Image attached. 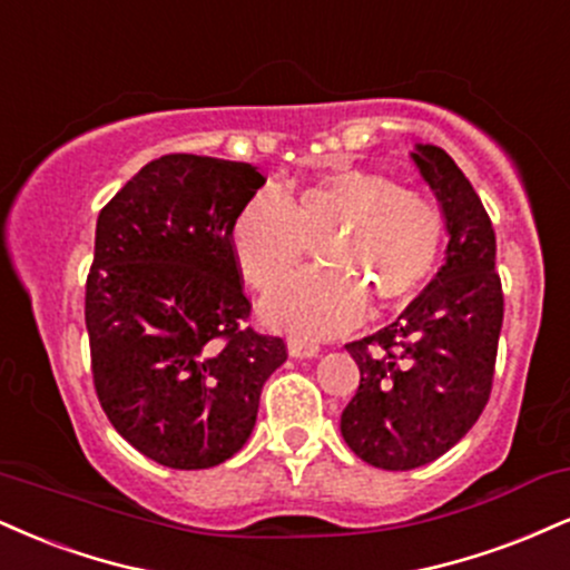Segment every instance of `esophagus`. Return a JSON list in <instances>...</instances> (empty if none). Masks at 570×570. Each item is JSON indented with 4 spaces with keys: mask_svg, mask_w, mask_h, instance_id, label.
<instances>
[{
    "mask_svg": "<svg viewBox=\"0 0 570 570\" xmlns=\"http://www.w3.org/2000/svg\"><path fill=\"white\" fill-rule=\"evenodd\" d=\"M318 345L303 340H289V355L292 358H318Z\"/></svg>",
    "mask_w": 570,
    "mask_h": 570,
    "instance_id": "obj_1",
    "label": "esophagus"
}]
</instances>
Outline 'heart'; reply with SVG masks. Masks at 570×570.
Returning <instances> with one entry per match:
<instances>
[{"instance_id":"obj_1","label":"heart","mask_w":570,"mask_h":570,"mask_svg":"<svg viewBox=\"0 0 570 570\" xmlns=\"http://www.w3.org/2000/svg\"><path fill=\"white\" fill-rule=\"evenodd\" d=\"M315 237L330 267L276 286L259 311L271 326L321 340L358 326L368 299L397 307L414 297L441 255L443 215L385 175L340 167L281 196H252L233 219L230 249L244 278L271 289Z\"/></svg>"}]
</instances>
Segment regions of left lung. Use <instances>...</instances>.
Segmentation results:
<instances>
[{"mask_svg": "<svg viewBox=\"0 0 570 570\" xmlns=\"http://www.w3.org/2000/svg\"><path fill=\"white\" fill-rule=\"evenodd\" d=\"M411 161L441 204L445 263L393 324L345 345L361 385L340 430L380 470L422 468L468 435L489 403L504 318L497 238L475 188L430 142Z\"/></svg>", "mask_w": 570, "mask_h": 570, "instance_id": "1", "label": "left lung"}]
</instances>
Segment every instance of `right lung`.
<instances>
[{"instance_id":"right-lung-1","label":"right lung","mask_w":570,"mask_h":570,"mask_svg":"<svg viewBox=\"0 0 570 570\" xmlns=\"http://www.w3.org/2000/svg\"><path fill=\"white\" fill-rule=\"evenodd\" d=\"M265 185L212 156L154 159L95 228L85 321L92 380L116 433L173 470H207L249 441L286 345L246 326L230 228Z\"/></svg>"}]
</instances>
